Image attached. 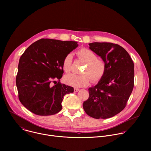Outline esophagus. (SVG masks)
Masks as SVG:
<instances>
[{"instance_id": "1", "label": "esophagus", "mask_w": 151, "mask_h": 151, "mask_svg": "<svg viewBox=\"0 0 151 151\" xmlns=\"http://www.w3.org/2000/svg\"><path fill=\"white\" fill-rule=\"evenodd\" d=\"M79 91V89H78V88H74V91L75 92H78V91Z\"/></svg>"}]
</instances>
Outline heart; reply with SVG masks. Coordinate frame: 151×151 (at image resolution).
<instances>
[{
	"label": "heart",
	"mask_w": 151,
	"mask_h": 151,
	"mask_svg": "<svg viewBox=\"0 0 151 151\" xmlns=\"http://www.w3.org/2000/svg\"><path fill=\"white\" fill-rule=\"evenodd\" d=\"M77 55L86 63V66L83 69V73L86 74L66 75L64 78V81L66 84L74 87H81L87 85L90 82V78L93 82H96L101 79L106 72V64L103 60L98 58L95 52L87 48L79 50L77 52ZM72 60V55L70 54L64 58L62 68L64 72H68L70 70Z\"/></svg>",
	"instance_id": "1"
}]
</instances>
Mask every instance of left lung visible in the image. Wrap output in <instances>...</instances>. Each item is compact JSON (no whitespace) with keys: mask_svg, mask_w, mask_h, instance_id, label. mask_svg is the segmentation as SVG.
I'll return each instance as SVG.
<instances>
[{"mask_svg":"<svg viewBox=\"0 0 151 151\" xmlns=\"http://www.w3.org/2000/svg\"><path fill=\"white\" fill-rule=\"evenodd\" d=\"M90 49L106 64V72L94 87L88 88L89 98L83 103L88 115L96 119L111 118L126 106L134 87V63L127 51L109 42H93Z\"/></svg>","mask_w":151,"mask_h":151,"instance_id":"8db88e82","label":"left lung"}]
</instances>
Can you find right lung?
<instances>
[{
    "mask_svg": "<svg viewBox=\"0 0 151 151\" xmlns=\"http://www.w3.org/2000/svg\"><path fill=\"white\" fill-rule=\"evenodd\" d=\"M78 46L75 41L41 39L26 50L19 60L16 85L19 101L26 109L40 116L61 110L63 97L74 89L51 82L61 78L64 58Z\"/></svg>",
    "mask_w": 151,
    "mask_h": 151,
    "instance_id": "1",
    "label": "right lung"
}]
</instances>
